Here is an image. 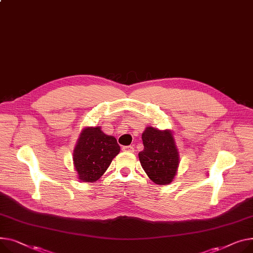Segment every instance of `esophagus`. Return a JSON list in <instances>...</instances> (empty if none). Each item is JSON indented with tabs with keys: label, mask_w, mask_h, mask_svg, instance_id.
I'll list each match as a JSON object with an SVG mask.
<instances>
[{
	"label": "esophagus",
	"mask_w": 253,
	"mask_h": 253,
	"mask_svg": "<svg viewBox=\"0 0 253 253\" xmlns=\"http://www.w3.org/2000/svg\"><path fill=\"white\" fill-rule=\"evenodd\" d=\"M124 151H127V153H133L134 151V147L131 146V145H128V146H123L122 148Z\"/></svg>",
	"instance_id": "esophagus-1"
}]
</instances>
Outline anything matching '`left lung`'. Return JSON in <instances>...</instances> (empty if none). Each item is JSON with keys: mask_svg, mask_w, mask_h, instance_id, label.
<instances>
[{"mask_svg": "<svg viewBox=\"0 0 253 253\" xmlns=\"http://www.w3.org/2000/svg\"><path fill=\"white\" fill-rule=\"evenodd\" d=\"M144 148L138 154L142 169L149 179L159 185L170 184L180 163L179 151L170 130L147 127L142 133Z\"/></svg>", "mask_w": 253, "mask_h": 253, "instance_id": "1", "label": "left lung"}]
</instances>
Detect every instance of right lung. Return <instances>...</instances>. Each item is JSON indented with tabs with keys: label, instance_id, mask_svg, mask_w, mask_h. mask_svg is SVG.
<instances>
[{
	"label": "right lung",
	"instance_id": "add662e5",
	"mask_svg": "<svg viewBox=\"0 0 253 253\" xmlns=\"http://www.w3.org/2000/svg\"><path fill=\"white\" fill-rule=\"evenodd\" d=\"M119 153L120 146L116 138L105 134L99 126L84 128L73 151L78 179L82 182H95Z\"/></svg>",
	"mask_w": 253,
	"mask_h": 253
}]
</instances>
